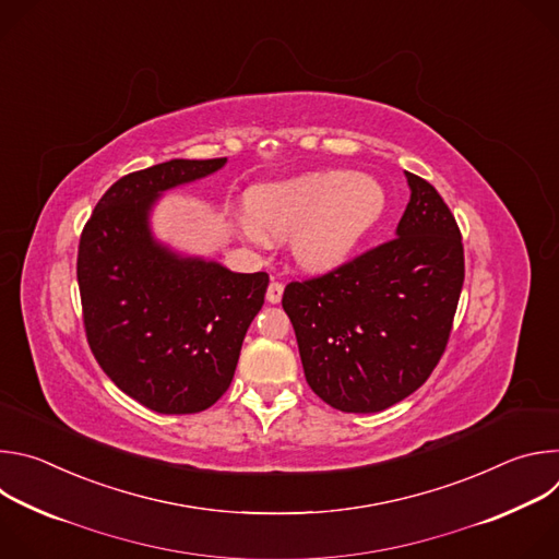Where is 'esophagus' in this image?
<instances>
[{"label":"esophagus","instance_id":"obj_1","mask_svg":"<svg viewBox=\"0 0 559 559\" xmlns=\"http://www.w3.org/2000/svg\"><path fill=\"white\" fill-rule=\"evenodd\" d=\"M281 298H283V285L278 281H272L267 287V302L276 305V302H281Z\"/></svg>","mask_w":559,"mask_h":559}]
</instances>
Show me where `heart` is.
I'll list each match as a JSON object with an SVG mask.
<instances>
[{
  "mask_svg": "<svg viewBox=\"0 0 559 559\" xmlns=\"http://www.w3.org/2000/svg\"><path fill=\"white\" fill-rule=\"evenodd\" d=\"M386 207L378 179L345 170L309 173L257 186L248 194L241 231L257 248L267 234L287 238L298 267L325 274L345 265Z\"/></svg>",
  "mask_w": 559,
  "mask_h": 559,
  "instance_id": "b5f03b06",
  "label": "heart"
}]
</instances>
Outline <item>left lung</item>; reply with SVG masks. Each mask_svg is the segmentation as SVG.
<instances>
[{
  "mask_svg": "<svg viewBox=\"0 0 559 559\" xmlns=\"http://www.w3.org/2000/svg\"><path fill=\"white\" fill-rule=\"evenodd\" d=\"M405 177L412 197L395 238L283 294L307 384L345 414L412 395L438 365L460 300L457 223L431 183Z\"/></svg>",
  "mask_w": 559,
  "mask_h": 559,
  "instance_id": "left-lung-1",
  "label": "left lung"
}]
</instances>
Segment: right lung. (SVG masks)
I'll return each instance as SVG.
<instances>
[{"label":"right lung","mask_w":559,"mask_h":559,"mask_svg":"<svg viewBox=\"0 0 559 559\" xmlns=\"http://www.w3.org/2000/svg\"><path fill=\"white\" fill-rule=\"evenodd\" d=\"M227 158H170L121 177L82 231L76 281L88 345L108 378L156 414H199L227 391L270 276L158 241L152 212L168 190Z\"/></svg>","instance_id":"right-lung-1"}]
</instances>
